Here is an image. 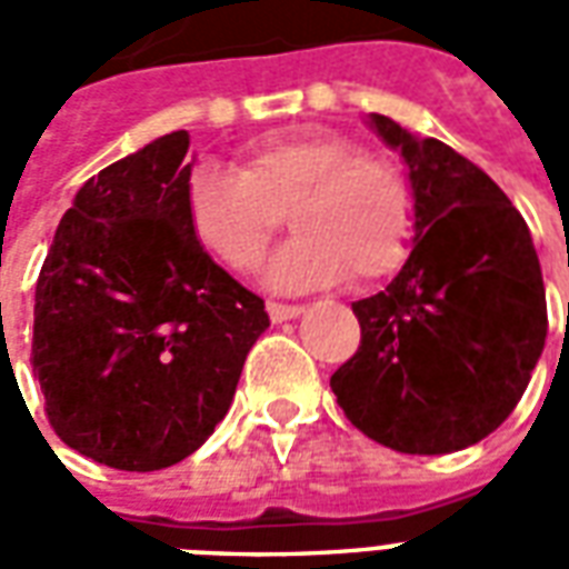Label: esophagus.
<instances>
[{"mask_svg":"<svg viewBox=\"0 0 569 569\" xmlns=\"http://www.w3.org/2000/svg\"><path fill=\"white\" fill-rule=\"evenodd\" d=\"M301 310H305V308H301V305H283V301H268V317H271V322L296 320Z\"/></svg>","mask_w":569,"mask_h":569,"instance_id":"obj_1","label":"esophagus"}]
</instances>
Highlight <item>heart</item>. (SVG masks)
Masks as SVG:
<instances>
[{
    "label": "heart",
    "mask_w": 569,
    "mask_h": 569,
    "mask_svg": "<svg viewBox=\"0 0 569 569\" xmlns=\"http://www.w3.org/2000/svg\"><path fill=\"white\" fill-rule=\"evenodd\" d=\"M283 212L298 237L268 280L292 292L345 277L381 283L406 264L418 237L406 170L341 133H273L249 146L234 170L194 167L182 186L188 234L234 273L264 261Z\"/></svg>",
    "instance_id": "obj_1"
}]
</instances>
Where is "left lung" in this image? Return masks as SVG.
I'll return each instance as SVG.
<instances>
[{
    "label": "left lung",
    "instance_id": "8db88e82",
    "mask_svg": "<svg viewBox=\"0 0 569 569\" xmlns=\"http://www.w3.org/2000/svg\"><path fill=\"white\" fill-rule=\"evenodd\" d=\"M418 198L415 249L383 292L353 305L359 347L332 375L347 420L399 453H451L509 418L546 345V286L521 212L476 163L393 118Z\"/></svg>",
    "mask_w": 569,
    "mask_h": 569
}]
</instances>
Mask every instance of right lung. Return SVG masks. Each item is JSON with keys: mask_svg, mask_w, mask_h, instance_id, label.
Here are the masks:
<instances>
[{"mask_svg": "<svg viewBox=\"0 0 569 569\" xmlns=\"http://www.w3.org/2000/svg\"><path fill=\"white\" fill-rule=\"evenodd\" d=\"M188 133L88 179L36 283L32 371L60 441L128 472L163 469L228 415L264 301L182 219Z\"/></svg>", "mask_w": 569, "mask_h": 569, "instance_id": "obj_1", "label": "right lung"}]
</instances>
